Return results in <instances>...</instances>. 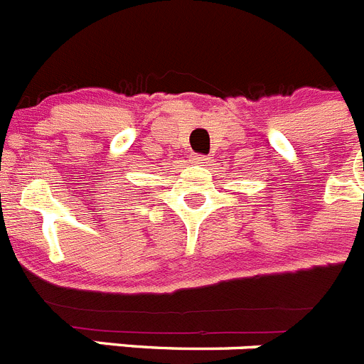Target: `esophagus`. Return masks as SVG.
Wrapping results in <instances>:
<instances>
[{"label":"esophagus","instance_id":"esophagus-1","mask_svg":"<svg viewBox=\"0 0 364 364\" xmlns=\"http://www.w3.org/2000/svg\"><path fill=\"white\" fill-rule=\"evenodd\" d=\"M193 162L195 164H208V156H205V154H195V156H193Z\"/></svg>","mask_w":364,"mask_h":364}]
</instances>
